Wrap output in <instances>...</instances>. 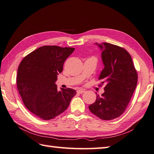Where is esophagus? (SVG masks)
I'll use <instances>...</instances> for the list:
<instances>
[{
  "mask_svg": "<svg viewBox=\"0 0 154 154\" xmlns=\"http://www.w3.org/2000/svg\"><path fill=\"white\" fill-rule=\"evenodd\" d=\"M85 91H86V90H83V89H80V90H77V92L78 94H83V93H84Z\"/></svg>",
  "mask_w": 154,
  "mask_h": 154,
  "instance_id": "obj_1",
  "label": "esophagus"
}]
</instances>
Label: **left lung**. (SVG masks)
I'll return each instance as SVG.
<instances>
[{"label":"left lung","instance_id":"left-lung-1","mask_svg":"<svg viewBox=\"0 0 154 154\" xmlns=\"http://www.w3.org/2000/svg\"><path fill=\"white\" fill-rule=\"evenodd\" d=\"M95 44L102 51L104 68L99 80L105 87L89 109L101 119L112 120L125 111L137 85L138 74L131 54L125 49L108 43Z\"/></svg>","mask_w":154,"mask_h":154}]
</instances>
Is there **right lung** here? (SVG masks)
<instances>
[{"label": "right lung", "instance_id": "add662e5", "mask_svg": "<svg viewBox=\"0 0 154 154\" xmlns=\"http://www.w3.org/2000/svg\"><path fill=\"white\" fill-rule=\"evenodd\" d=\"M72 47L43 46L23 58L18 68L16 84L26 107L43 120H50L68 108L76 94L71 88L57 90V75L73 53Z\"/></svg>", "mask_w": 154, "mask_h": 154}]
</instances>
